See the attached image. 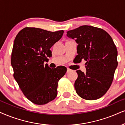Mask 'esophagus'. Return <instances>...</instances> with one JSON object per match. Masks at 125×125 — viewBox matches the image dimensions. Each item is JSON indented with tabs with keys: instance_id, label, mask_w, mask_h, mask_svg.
Wrapping results in <instances>:
<instances>
[{
	"instance_id": "1",
	"label": "esophagus",
	"mask_w": 125,
	"mask_h": 125,
	"mask_svg": "<svg viewBox=\"0 0 125 125\" xmlns=\"http://www.w3.org/2000/svg\"><path fill=\"white\" fill-rule=\"evenodd\" d=\"M71 71V70H70V68H67V72H70Z\"/></svg>"
}]
</instances>
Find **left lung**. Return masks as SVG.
Returning a JSON list of instances; mask_svg holds the SVG:
<instances>
[{"instance_id":"1","label":"left lung","mask_w":125,"mask_h":125,"mask_svg":"<svg viewBox=\"0 0 125 125\" xmlns=\"http://www.w3.org/2000/svg\"><path fill=\"white\" fill-rule=\"evenodd\" d=\"M67 33L78 43V62L86 61V73L76 71V93L87 100L101 98L111 85L118 66V51L113 40L104 30L92 26H81Z\"/></svg>"}]
</instances>
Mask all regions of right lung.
<instances>
[{
	"instance_id": "obj_1",
	"label": "right lung",
	"mask_w": 125,
	"mask_h": 125,
	"mask_svg": "<svg viewBox=\"0 0 125 125\" xmlns=\"http://www.w3.org/2000/svg\"><path fill=\"white\" fill-rule=\"evenodd\" d=\"M63 33V30L50 32L27 27L14 41L11 58L14 78L26 97L35 104L43 105L56 97L58 81L67 72L64 66L50 68L43 64L52 57L50 49Z\"/></svg>"
}]
</instances>
